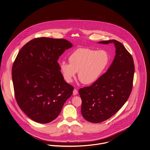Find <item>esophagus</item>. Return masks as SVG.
Returning <instances> with one entry per match:
<instances>
[{
  "label": "esophagus",
  "instance_id": "obj_1",
  "mask_svg": "<svg viewBox=\"0 0 150 150\" xmlns=\"http://www.w3.org/2000/svg\"><path fill=\"white\" fill-rule=\"evenodd\" d=\"M77 93H78V91H77L76 89H74V91H73V95H77Z\"/></svg>",
  "mask_w": 150,
  "mask_h": 150
}]
</instances>
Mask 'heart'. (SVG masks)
<instances>
[{
  "label": "heart",
  "mask_w": 150,
  "mask_h": 150,
  "mask_svg": "<svg viewBox=\"0 0 150 150\" xmlns=\"http://www.w3.org/2000/svg\"><path fill=\"white\" fill-rule=\"evenodd\" d=\"M109 61V55L104 50L80 48L70 55L69 63L62 62L59 67L66 81H72L79 72L80 81L84 84H91L98 79Z\"/></svg>",
  "instance_id": "heart-1"
}]
</instances>
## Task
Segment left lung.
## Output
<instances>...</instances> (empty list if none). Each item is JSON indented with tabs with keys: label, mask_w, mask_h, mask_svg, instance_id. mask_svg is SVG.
<instances>
[{
	"label": "left lung",
	"mask_w": 150,
	"mask_h": 150,
	"mask_svg": "<svg viewBox=\"0 0 150 150\" xmlns=\"http://www.w3.org/2000/svg\"><path fill=\"white\" fill-rule=\"evenodd\" d=\"M98 43H114L116 55L106 73L79 90L82 115L94 123L108 119L123 107L131 93L135 71L132 57L121 42L113 40Z\"/></svg>",
	"instance_id": "obj_1"
}]
</instances>
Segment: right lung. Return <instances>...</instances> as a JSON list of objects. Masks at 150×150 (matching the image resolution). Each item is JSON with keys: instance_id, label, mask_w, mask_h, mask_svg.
Returning a JSON list of instances; mask_svg holds the SVG:
<instances>
[{"instance_id": "add662e5", "label": "right lung", "mask_w": 150, "mask_h": 150, "mask_svg": "<svg viewBox=\"0 0 150 150\" xmlns=\"http://www.w3.org/2000/svg\"><path fill=\"white\" fill-rule=\"evenodd\" d=\"M73 45L65 39H33L21 49L14 61L12 79L16 102L33 121L55 119L74 88L65 81L59 57Z\"/></svg>"}]
</instances>
